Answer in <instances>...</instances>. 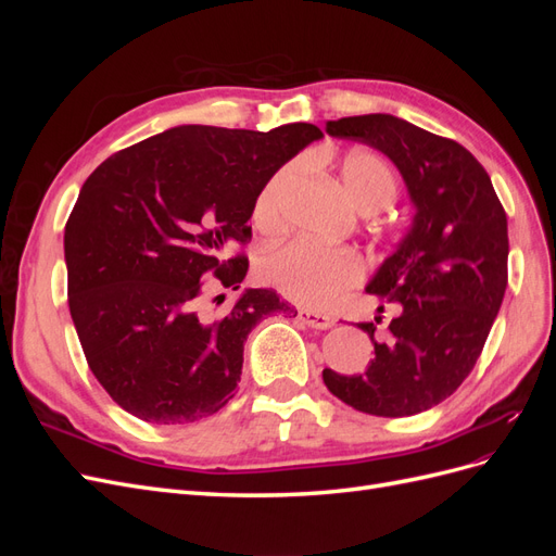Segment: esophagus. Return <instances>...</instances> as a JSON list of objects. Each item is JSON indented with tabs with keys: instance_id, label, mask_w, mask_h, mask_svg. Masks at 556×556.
Here are the masks:
<instances>
[{
	"instance_id": "obj_1",
	"label": "esophagus",
	"mask_w": 556,
	"mask_h": 556,
	"mask_svg": "<svg viewBox=\"0 0 556 556\" xmlns=\"http://www.w3.org/2000/svg\"><path fill=\"white\" fill-rule=\"evenodd\" d=\"M299 323L306 325L311 329H329L336 325V319L331 315H323V313H311V311H299L296 313Z\"/></svg>"
}]
</instances>
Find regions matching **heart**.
Segmentation results:
<instances>
[{
	"mask_svg": "<svg viewBox=\"0 0 556 556\" xmlns=\"http://www.w3.org/2000/svg\"><path fill=\"white\" fill-rule=\"evenodd\" d=\"M299 176L296 164H285L266 180L255 201V223L264 231L282 225V208ZM343 188L362 213H378L396 199V176L380 157L371 153H350L341 164ZM260 280L296 301L301 306L323 308L350 285H355L364 266L345 248H329L304 239L266 250L257 264Z\"/></svg>",
	"mask_w": 556,
	"mask_h": 556,
	"instance_id": "1",
	"label": "heart"
}]
</instances>
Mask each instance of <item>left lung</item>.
Masks as SVG:
<instances>
[{
	"mask_svg": "<svg viewBox=\"0 0 556 556\" xmlns=\"http://www.w3.org/2000/svg\"><path fill=\"white\" fill-rule=\"evenodd\" d=\"M325 129L390 157L415 206L408 231L366 285L396 313L384 327L380 315L359 325L376 357L359 376L325 368V384L368 415L429 410L473 371L498 315L508 285L506 211L482 164L457 141L390 113L341 117Z\"/></svg>",
	"mask_w": 556,
	"mask_h": 556,
	"instance_id": "1",
	"label": "left lung"
}]
</instances>
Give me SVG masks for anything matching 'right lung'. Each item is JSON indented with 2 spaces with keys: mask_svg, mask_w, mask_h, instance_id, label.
<instances>
[{
  "mask_svg": "<svg viewBox=\"0 0 556 556\" xmlns=\"http://www.w3.org/2000/svg\"><path fill=\"white\" fill-rule=\"evenodd\" d=\"M323 137L311 123L180 125L111 155L83 182L64 227L70 311L90 371L117 406L153 425L227 406L248 333L290 308L274 290H245L211 319L199 280L213 274L239 290L248 260H225V250L250 241L266 180Z\"/></svg>",
  "mask_w": 556,
  "mask_h": 556,
  "instance_id": "1",
  "label": "right lung"
}]
</instances>
